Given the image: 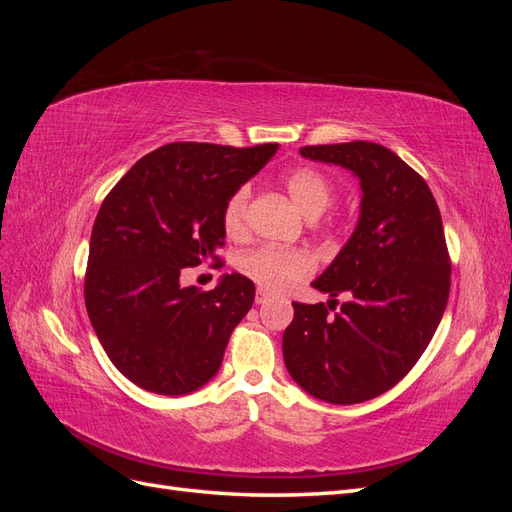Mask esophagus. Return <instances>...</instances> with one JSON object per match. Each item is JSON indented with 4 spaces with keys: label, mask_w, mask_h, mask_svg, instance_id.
I'll return each instance as SVG.
<instances>
[{
    "label": "esophagus",
    "mask_w": 512,
    "mask_h": 512,
    "mask_svg": "<svg viewBox=\"0 0 512 512\" xmlns=\"http://www.w3.org/2000/svg\"><path fill=\"white\" fill-rule=\"evenodd\" d=\"M267 301H271V294H269L267 290L258 288V290H256V305H265Z\"/></svg>",
    "instance_id": "obj_1"
}]
</instances>
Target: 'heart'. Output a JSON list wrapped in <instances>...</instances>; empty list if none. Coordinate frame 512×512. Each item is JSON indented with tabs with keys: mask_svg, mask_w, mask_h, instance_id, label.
<instances>
[{
	"mask_svg": "<svg viewBox=\"0 0 512 512\" xmlns=\"http://www.w3.org/2000/svg\"><path fill=\"white\" fill-rule=\"evenodd\" d=\"M284 188L290 200L307 220H316L335 198V183L327 173L314 166H297L284 175ZM252 188L239 185L228 196L222 209V226L230 239L247 235ZM239 271L267 292H286L314 273V258L297 247L262 245L247 252L237 262Z\"/></svg>",
	"mask_w": 512,
	"mask_h": 512,
	"instance_id": "b5f03b06",
	"label": "heart"
}]
</instances>
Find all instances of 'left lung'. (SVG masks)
<instances>
[{"label": "left lung", "mask_w": 512, "mask_h": 512, "mask_svg": "<svg viewBox=\"0 0 512 512\" xmlns=\"http://www.w3.org/2000/svg\"><path fill=\"white\" fill-rule=\"evenodd\" d=\"M301 156L352 170L363 200L350 241L312 284L331 301L292 303L284 363L316 399L361 404L408 374L442 320L451 256L440 209L425 179L378 143L307 145ZM342 291L351 301L335 313Z\"/></svg>", "instance_id": "8db88e82"}]
</instances>
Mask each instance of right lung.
Here are the masks:
<instances>
[{
    "label": "right lung",
    "instance_id": "obj_1",
    "mask_svg": "<svg viewBox=\"0 0 512 512\" xmlns=\"http://www.w3.org/2000/svg\"><path fill=\"white\" fill-rule=\"evenodd\" d=\"M277 143H170L138 160L106 194L85 271V305L104 352L123 376L158 395L209 382L254 303V282L181 286V273L220 260L222 209L265 166Z\"/></svg>",
    "mask_w": 512,
    "mask_h": 512
}]
</instances>
